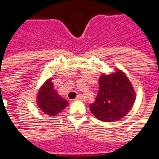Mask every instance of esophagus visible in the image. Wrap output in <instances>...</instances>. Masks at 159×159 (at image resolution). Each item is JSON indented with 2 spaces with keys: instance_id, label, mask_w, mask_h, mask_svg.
Wrapping results in <instances>:
<instances>
[{
  "instance_id": "esophagus-1",
  "label": "esophagus",
  "mask_w": 159,
  "mask_h": 159,
  "mask_svg": "<svg viewBox=\"0 0 159 159\" xmlns=\"http://www.w3.org/2000/svg\"><path fill=\"white\" fill-rule=\"evenodd\" d=\"M83 96L82 95V94H78L76 98V100H83Z\"/></svg>"
}]
</instances>
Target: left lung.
<instances>
[{"mask_svg":"<svg viewBox=\"0 0 159 159\" xmlns=\"http://www.w3.org/2000/svg\"><path fill=\"white\" fill-rule=\"evenodd\" d=\"M135 98L136 93L129 78L122 70L116 68L110 74L101 73L98 94L89 109L102 122L117 121L129 112Z\"/></svg>","mask_w":159,"mask_h":159,"instance_id":"left-lung-1","label":"left lung"}]
</instances>
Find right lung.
Here are the masks:
<instances>
[{
  "mask_svg": "<svg viewBox=\"0 0 159 159\" xmlns=\"http://www.w3.org/2000/svg\"><path fill=\"white\" fill-rule=\"evenodd\" d=\"M52 76L47 79L39 88L36 97V105L45 114L57 116L69 104L68 101L59 95L52 83Z\"/></svg>",
  "mask_w": 159,
  "mask_h": 159,
  "instance_id": "add662e5",
  "label": "right lung"
}]
</instances>
